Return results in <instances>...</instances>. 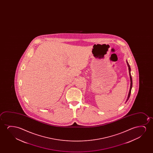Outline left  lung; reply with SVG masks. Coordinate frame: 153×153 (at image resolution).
I'll use <instances>...</instances> for the list:
<instances>
[{"mask_svg":"<svg viewBox=\"0 0 153 153\" xmlns=\"http://www.w3.org/2000/svg\"><path fill=\"white\" fill-rule=\"evenodd\" d=\"M127 64H128V70H129V74H130V80H131V86H130V91H129V93H128V99H127V100L126 101L128 100V99L130 98V94H131V89L132 88V78L131 75V68H130V65L128 64V62H126Z\"/></svg>","mask_w":153,"mask_h":153,"instance_id":"obj_1","label":"left lung"}]
</instances>
